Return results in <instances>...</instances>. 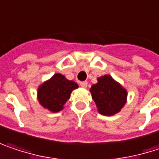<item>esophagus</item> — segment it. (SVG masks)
Here are the masks:
<instances>
[{
    "label": "esophagus",
    "mask_w": 159,
    "mask_h": 159,
    "mask_svg": "<svg viewBox=\"0 0 159 159\" xmlns=\"http://www.w3.org/2000/svg\"><path fill=\"white\" fill-rule=\"evenodd\" d=\"M79 84L80 85H81L82 87H84V88H86V87H87V82H86V81H84V82H80Z\"/></svg>",
    "instance_id": "34e87169"
}]
</instances>
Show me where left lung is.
<instances>
[{"mask_svg":"<svg viewBox=\"0 0 159 159\" xmlns=\"http://www.w3.org/2000/svg\"><path fill=\"white\" fill-rule=\"evenodd\" d=\"M97 111L103 116H114L120 112L127 99V91L111 75L97 78V83L90 88Z\"/></svg>","mask_w":159,"mask_h":159,"instance_id":"obj_1","label":"left lung"}]
</instances>
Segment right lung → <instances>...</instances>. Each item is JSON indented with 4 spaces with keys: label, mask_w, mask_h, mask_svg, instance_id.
<instances>
[{
    "label": "right lung",
    "mask_w": 159,
    "mask_h": 159,
    "mask_svg": "<svg viewBox=\"0 0 159 159\" xmlns=\"http://www.w3.org/2000/svg\"><path fill=\"white\" fill-rule=\"evenodd\" d=\"M76 88L78 84L75 82L68 80L61 74H54L50 79L38 86L37 99L43 108L57 113L64 109L72 91Z\"/></svg>",
    "instance_id": "obj_1"
}]
</instances>
